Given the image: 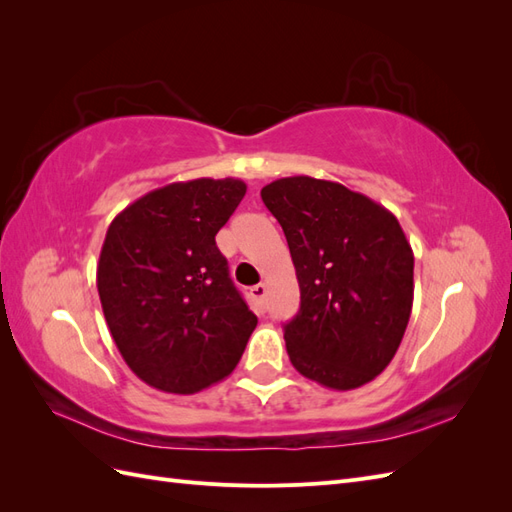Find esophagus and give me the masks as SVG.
<instances>
[{"instance_id": "34e87169", "label": "esophagus", "mask_w": 512, "mask_h": 512, "mask_svg": "<svg viewBox=\"0 0 512 512\" xmlns=\"http://www.w3.org/2000/svg\"><path fill=\"white\" fill-rule=\"evenodd\" d=\"M265 294H267V286L265 284H256L250 288V297L254 299V303L262 309L265 307Z\"/></svg>"}]
</instances>
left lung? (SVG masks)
<instances>
[{"label":"left lung","instance_id":"obj_1","mask_svg":"<svg viewBox=\"0 0 512 512\" xmlns=\"http://www.w3.org/2000/svg\"><path fill=\"white\" fill-rule=\"evenodd\" d=\"M262 203L280 222L301 288L299 314L284 324L290 363L327 389L374 380L406 333L414 254L395 215L342 183L286 177Z\"/></svg>","mask_w":512,"mask_h":512}]
</instances>
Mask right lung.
Listing matches in <instances>:
<instances>
[{
	"instance_id": "1",
	"label": "right lung",
	"mask_w": 512,
	"mask_h": 512,
	"mask_svg": "<svg viewBox=\"0 0 512 512\" xmlns=\"http://www.w3.org/2000/svg\"><path fill=\"white\" fill-rule=\"evenodd\" d=\"M245 190L230 177L170 183L106 230L102 312L123 361L153 389L192 395L224 380L256 329L215 245Z\"/></svg>"
}]
</instances>
